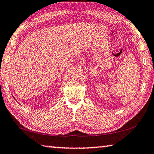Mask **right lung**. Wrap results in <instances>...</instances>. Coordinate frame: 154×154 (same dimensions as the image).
<instances>
[{
  "mask_svg": "<svg viewBox=\"0 0 154 154\" xmlns=\"http://www.w3.org/2000/svg\"><path fill=\"white\" fill-rule=\"evenodd\" d=\"M14 99H15V98H14Z\"/></svg>",
  "mask_w": 154,
  "mask_h": 154,
  "instance_id": "right-lung-1",
  "label": "right lung"
}]
</instances>
